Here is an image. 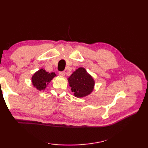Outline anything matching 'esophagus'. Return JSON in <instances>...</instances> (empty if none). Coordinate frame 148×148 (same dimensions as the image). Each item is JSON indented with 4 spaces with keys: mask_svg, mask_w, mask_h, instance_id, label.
<instances>
[{
    "mask_svg": "<svg viewBox=\"0 0 148 148\" xmlns=\"http://www.w3.org/2000/svg\"><path fill=\"white\" fill-rule=\"evenodd\" d=\"M59 76H64V74H65V72L64 71H60L59 72Z\"/></svg>",
    "mask_w": 148,
    "mask_h": 148,
    "instance_id": "34e87169",
    "label": "esophagus"
}]
</instances>
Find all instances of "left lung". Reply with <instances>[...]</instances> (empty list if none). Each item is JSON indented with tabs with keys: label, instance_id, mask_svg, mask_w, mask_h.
Returning a JSON list of instances; mask_svg holds the SVG:
<instances>
[{
	"label": "left lung",
	"instance_id": "obj_1",
	"mask_svg": "<svg viewBox=\"0 0 148 148\" xmlns=\"http://www.w3.org/2000/svg\"><path fill=\"white\" fill-rule=\"evenodd\" d=\"M69 83L75 96L83 97L92 92L94 88L95 81L86 69L81 67L69 77Z\"/></svg>",
	"mask_w": 148,
	"mask_h": 148
}]
</instances>
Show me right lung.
Returning a JSON list of instances; mask_svg holds the SVG:
<instances>
[{
	"instance_id": "add662e5",
	"label": "right lung",
	"mask_w": 148,
	"mask_h": 148,
	"mask_svg": "<svg viewBox=\"0 0 148 148\" xmlns=\"http://www.w3.org/2000/svg\"><path fill=\"white\" fill-rule=\"evenodd\" d=\"M56 76L54 72H46L45 70L42 69L36 72L32 77V82L33 86L37 89L44 90L46 87V85L49 83L50 81Z\"/></svg>"
}]
</instances>
